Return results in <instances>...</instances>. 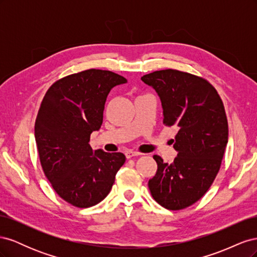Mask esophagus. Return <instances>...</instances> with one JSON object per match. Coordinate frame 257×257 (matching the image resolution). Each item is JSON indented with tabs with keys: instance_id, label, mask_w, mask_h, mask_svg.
Wrapping results in <instances>:
<instances>
[{
	"instance_id": "obj_1",
	"label": "esophagus",
	"mask_w": 257,
	"mask_h": 257,
	"mask_svg": "<svg viewBox=\"0 0 257 257\" xmlns=\"http://www.w3.org/2000/svg\"><path fill=\"white\" fill-rule=\"evenodd\" d=\"M142 154L143 153H141V152L128 150V151L125 152V157H126V159H131V158H133V157H138V155H142Z\"/></svg>"
}]
</instances>
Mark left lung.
Returning a JSON list of instances; mask_svg holds the SVG:
<instances>
[{
  "label": "left lung",
  "instance_id": "1",
  "mask_svg": "<svg viewBox=\"0 0 257 257\" xmlns=\"http://www.w3.org/2000/svg\"><path fill=\"white\" fill-rule=\"evenodd\" d=\"M142 80L158 92L165 126L178 133L173 164L153 155L158 164L148 182L151 195L162 207L181 210L195 204L219 173L228 139V123L219 93L207 79L167 68L144 75Z\"/></svg>",
  "mask_w": 257,
  "mask_h": 257
}]
</instances>
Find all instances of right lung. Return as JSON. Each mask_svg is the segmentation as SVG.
I'll use <instances>...</instances> for the list:
<instances>
[{"label":"right lung","mask_w":257,"mask_h":257,"mask_svg":"<svg viewBox=\"0 0 257 257\" xmlns=\"http://www.w3.org/2000/svg\"><path fill=\"white\" fill-rule=\"evenodd\" d=\"M127 80L91 68L63 77L46 92L35 121V141L43 172L58 195L75 207L89 208L109 194L125 162L121 152H93L108 93Z\"/></svg>","instance_id":"1"}]
</instances>
